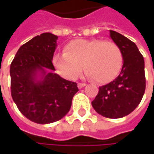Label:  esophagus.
I'll use <instances>...</instances> for the list:
<instances>
[{"mask_svg": "<svg viewBox=\"0 0 154 154\" xmlns=\"http://www.w3.org/2000/svg\"><path fill=\"white\" fill-rule=\"evenodd\" d=\"M85 85H86V84H85V83H78V84H77L78 88H83V87H85Z\"/></svg>", "mask_w": 154, "mask_h": 154, "instance_id": "obj_1", "label": "esophagus"}]
</instances>
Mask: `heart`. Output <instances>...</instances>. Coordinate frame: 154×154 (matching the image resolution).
I'll list each match as a JSON object with an SVG mask.
<instances>
[{"label":"heart","instance_id":"heart-1","mask_svg":"<svg viewBox=\"0 0 154 154\" xmlns=\"http://www.w3.org/2000/svg\"><path fill=\"white\" fill-rule=\"evenodd\" d=\"M52 63L59 74L67 79H77L85 66L88 77L104 84L119 74L123 54L119 46L112 41L77 39L69 43L64 52L56 53Z\"/></svg>","mask_w":154,"mask_h":154}]
</instances>
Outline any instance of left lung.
I'll return each mask as SVG.
<instances>
[{"label": "left lung", "mask_w": 154, "mask_h": 154, "mask_svg": "<svg viewBox=\"0 0 154 154\" xmlns=\"http://www.w3.org/2000/svg\"><path fill=\"white\" fill-rule=\"evenodd\" d=\"M109 35L122 51V69L113 81L99 87L92 105L97 113L105 118L119 119L131 113L143 96L144 60L134 42L112 30Z\"/></svg>", "instance_id": "obj_1"}]
</instances>
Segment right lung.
<instances>
[{"mask_svg": "<svg viewBox=\"0 0 154 154\" xmlns=\"http://www.w3.org/2000/svg\"><path fill=\"white\" fill-rule=\"evenodd\" d=\"M57 39L51 33L34 37L18 49L11 64L12 99L26 118L38 124L62 119L78 91L77 83L53 73Z\"/></svg>", "mask_w": 154, "mask_h": 154, "instance_id": "obj_1", "label": "right lung"}]
</instances>
